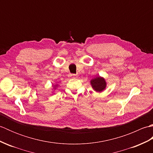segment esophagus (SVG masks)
I'll list each match as a JSON object with an SVG mask.
<instances>
[{
	"instance_id": "esophagus-1",
	"label": "esophagus",
	"mask_w": 153,
	"mask_h": 153,
	"mask_svg": "<svg viewBox=\"0 0 153 153\" xmlns=\"http://www.w3.org/2000/svg\"><path fill=\"white\" fill-rule=\"evenodd\" d=\"M70 76L71 77H76V74H70Z\"/></svg>"
}]
</instances>
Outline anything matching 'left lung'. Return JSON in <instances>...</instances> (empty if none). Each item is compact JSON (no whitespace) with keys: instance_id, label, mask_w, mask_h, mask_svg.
Segmentation results:
<instances>
[{"instance_id":"left-lung-1","label":"left lung","mask_w":153,"mask_h":153,"mask_svg":"<svg viewBox=\"0 0 153 153\" xmlns=\"http://www.w3.org/2000/svg\"><path fill=\"white\" fill-rule=\"evenodd\" d=\"M91 83L93 88L97 92H100L105 89L106 87V82L105 79L100 77H97L95 79H93L91 81Z\"/></svg>"}]
</instances>
